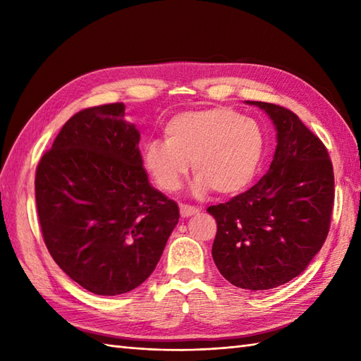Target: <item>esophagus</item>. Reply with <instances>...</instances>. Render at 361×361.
I'll return each instance as SVG.
<instances>
[{
	"label": "esophagus",
	"instance_id": "34e87169",
	"mask_svg": "<svg viewBox=\"0 0 361 361\" xmlns=\"http://www.w3.org/2000/svg\"><path fill=\"white\" fill-rule=\"evenodd\" d=\"M180 212H181V217H192L195 214L200 212V208H195V206H189V204H181L180 206Z\"/></svg>",
	"mask_w": 361,
	"mask_h": 361
}]
</instances>
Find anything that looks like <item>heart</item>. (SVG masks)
<instances>
[{
    "mask_svg": "<svg viewBox=\"0 0 361 361\" xmlns=\"http://www.w3.org/2000/svg\"><path fill=\"white\" fill-rule=\"evenodd\" d=\"M265 153V135L259 122L224 106L175 114L164 126V141L142 147V166L158 189L178 190L189 172L197 178V197L216 190L240 192L255 180Z\"/></svg>",
    "mask_w": 361,
    "mask_h": 361,
    "instance_id": "heart-1",
    "label": "heart"
}]
</instances>
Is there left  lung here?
I'll use <instances>...</instances> for the list:
<instances>
[{"mask_svg": "<svg viewBox=\"0 0 361 361\" xmlns=\"http://www.w3.org/2000/svg\"><path fill=\"white\" fill-rule=\"evenodd\" d=\"M267 113L276 130L268 172L247 192L209 206L217 220L212 259L233 286L260 291L301 274L329 233L334 169L319 137L283 106L245 101Z\"/></svg>", "mask_w": 361, "mask_h": 361, "instance_id": "obj_1", "label": "left lung"}]
</instances>
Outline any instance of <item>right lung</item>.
<instances>
[{
    "label": "right lung",
    "instance_id": "obj_1",
    "mask_svg": "<svg viewBox=\"0 0 361 361\" xmlns=\"http://www.w3.org/2000/svg\"><path fill=\"white\" fill-rule=\"evenodd\" d=\"M124 114V104L74 114L35 173L46 248L74 282L101 296L141 286L180 219L178 204L149 183L140 130Z\"/></svg>",
    "mask_w": 361,
    "mask_h": 361
}]
</instances>
